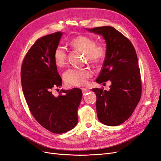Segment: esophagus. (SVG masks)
<instances>
[{"label":"esophagus","mask_w":161,"mask_h":161,"mask_svg":"<svg viewBox=\"0 0 161 161\" xmlns=\"http://www.w3.org/2000/svg\"><path fill=\"white\" fill-rule=\"evenodd\" d=\"M82 93H83V95H85L86 93H87V92H89L90 90L88 89H86V88H82Z\"/></svg>","instance_id":"1"}]
</instances>
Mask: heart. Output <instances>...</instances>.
<instances>
[{"mask_svg":"<svg viewBox=\"0 0 161 161\" xmlns=\"http://www.w3.org/2000/svg\"><path fill=\"white\" fill-rule=\"evenodd\" d=\"M70 44L73 47L80 50L85 53L86 60L90 63H98L103 59L105 55V47L103 45L96 44L95 40L86 36L75 37L70 41ZM67 56L66 47L61 45L56 47L53 51V58L55 64L58 67L64 65ZM92 72L89 69L70 68L63 74V79L69 86H79L85 85Z\"/></svg>","mask_w":161,"mask_h":161,"instance_id":"heart-1","label":"heart"}]
</instances>
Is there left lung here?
Listing matches in <instances>:
<instances>
[{
    "label": "left lung",
    "instance_id": "left-lung-1",
    "mask_svg": "<svg viewBox=\"0 0 161 161\" xmlns=\"http://www.w3.org/2000/svg\"><path fill=\"white\" fill-rule=\"evenodd\" d=\"M103 36L105 58L97 82H111L109 91L94 88L97 114L100 122L116 126L132 114L142 94L138 58L132 43L114 27L103 26L88 30Z\"/></svg>",
    "mask_w": 161,
    "mask_h": 161
}]
</instances>
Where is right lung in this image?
<instances>
[{"instance_id": "1", "label": "right lung", "mask_w": 161, "mask_h": 161, "mask_svg": "<svg viewBox=\"0 0 161 161\" xmlns=\"http://www.w3.org/2000/svg\"><path fill=\"white\" fill-rule=\"evenodd\" d=\"M62 36L58 31L38 39L24 58L21 71L22 89L31 114L43 128L55 134L75 127L82 96L81 90L76 88L62 90L63 94L60 92L58 97L52 92L62 86L53 58Z\"/></svg>"}]
</instances>
